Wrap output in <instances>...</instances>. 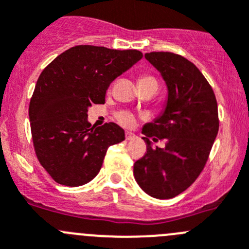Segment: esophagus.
Wrapping results in <instances>:
<instances>
[{
  "instance_id": "1",
  "label": "esophagus",
  "mask_w": 249,
  "mask_h": 249,
  "mask_svg": "<svg viewBox=\"0 0 249 249\" xmlns=\"http://www.w3.org/2000/svg\"><path fill=\"white\" fill-rule=\"evenodd\" d=\"M124 138H126V141H132V139L136 138V134H133L132 132H126V134H124Z\"/></svg>"
}]
</instances>
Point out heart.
I'll list each match as a JSON object with an SVG mask.
<instances>
[{
  "label": "heart",
  "mask_w": 249,
  "mask_h": 249,
  "mask_svg": "<svg viewBox=\"0 0 249 249\" xmlns=\"http://www.w3.org/2000/svg\"><path fill=\"white\" fill-rule=\"evenodd\" d=\"M139 83H156V79L154 77H151V75L143 74L139 78ZM156 84H158V83H156ZM117 121L121 124H123V126L131 127L133 126L134 117L133 115H131L129 112H120L117 115Z\"/></svg>",
  "instance_id": "1"
}]
</instances>
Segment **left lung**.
<instances>
[{
	"instance_id": "left-lung-1",
	"label": "left lung",
	"mask_w": 249,
	"mask_h": 249,
	"mask_svg": "<svg viewBox=\"0 0 249 249\" xmlns=\"http://www.w3.org/2000/svg\"><path fill=\"white\" fill-rule=\"evenodd\" d=\"M145 58L161 73L169 89L166 108L142 129L146 153L133 174L146 194L170 199L186 191L200 175L219 132L213 88L191 61L172 52H150ZM149 138L164 140V149L151 148Z\"/></svg>"
}]
</instances>
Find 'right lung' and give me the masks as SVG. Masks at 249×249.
<instances>
[{"instance_id": "right-lung-1", "label": "right lung", "mask_w": 249, "mask_h": 249, "mask_svg": "<svg viewBox=\"0 0 249 249\" xmlns=\"http://www.w3.org/2000/svg\"><path fill=\"white\" fill-rule=\"evenodd\" d=\"M143 57L138 50L78 45L41 72L29 104L35 154L57 183L83 186L99 174L108 146L124 141L116 123L91 127L88 108L105 103L113 79Z\"/></svg>"}]
</instances>
